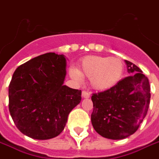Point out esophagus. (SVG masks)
<instances>
[{
	"mask_svg": "<svg viewBox=\"0 0 159 159\" xmlns=\"http://www.w3.org/2000/svg\"><path fill=\"white\" fill-rule=\"evenodd\" d=\"M82 97H83V98H89V97H91V94H90L89 92L83 91V92H82Z\"/></svg>",
	"mask_w": 159,
	"mask_h": 159,
	"instance_id": "1",
	"label": "esophagus"
}]
</instances>
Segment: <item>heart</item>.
<instances>
[{"mask_svg":"<svg viewBox=\"0 0 159 159\" xmlns=\"http://www.w3.org/2000/svg\"><path fill=\"white\" fill-rule=\"evenodd\" d=\"M125 73V64L120 58L89 55L81 60L79 68L71 67L69 74L77 81L83 77L90 78L93 89L106 92L116 87L120 82Z\"/></svg>","mask_w":159,"mask_h":159,"instance_id":"heart-1","label":"heart"}]
</instances>
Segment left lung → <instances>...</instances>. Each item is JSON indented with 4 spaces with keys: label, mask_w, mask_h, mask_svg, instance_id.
Returning a JSON list of instances; mask_svg holds the SVG:
<instances>
[{
    "label": "left lung",
    "mask_w": 159,
    "mask_h": 159,
    "mask_svg": "<svg viewBox=\"0 0 159 159\" xmlns=\"http://www.w3.org/2000/svg\"><path fill=\"white\" fill-rule=\"evenodd\" d=\"M125 62L129 76L112 89L92 97V126L100 135L110 139H123L136 132L150 102L148 77L136 65Z\"/></svg>",
    "instance_id": "left-lung-1"
}]
</instances>
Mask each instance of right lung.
<instances>
[{"label":"right lung","instance_id":"1","mask_svg":"<svg viewBox=\"0 0 159 159\" xmlns=\"http://www.w3.org/2000/svg\"><path fill=\"white\" fill-rule=\"evenodd\" d=\"M64 55L48 53L16 68L9 86V111L18 129L34 139H49L63 129L82 91L63 85Z\"/></svg>","mask_w":159,"mask_h":159}]
</instances>
